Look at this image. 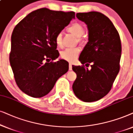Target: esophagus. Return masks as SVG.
<instances>
[{
    "label": "esophagus",
    "instance_id": "34e87169",
    "mask_svg": "<svg viewBox=\"0 0 133 133\" xmlns=\"http://www.w3.org/2000/svg\"><path fill=\"white\" fill-rule=\"evenodd\" d=\"M69 70H72V65L71 63H69Z\"/></svg>",
    "mask_w": 133,
    "mask_h": 133
}]
</instances>
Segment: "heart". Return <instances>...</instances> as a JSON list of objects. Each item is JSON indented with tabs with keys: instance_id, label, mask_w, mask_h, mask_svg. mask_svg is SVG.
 Listing matches in <instances>:
<instances>
[{
	"instance_id": "obj_1",
	"label": "heart",
	"mask_w": 133,
	"mask_h": 133,
	"mask_svg": "<svg viewBox=\"0 0 133 133\" xmlns=\"http://www.w3.org/2000/svg\"><path fill=\"white\" fill-rule=\"evenodd\" d=\"M69 32L75 35L78 38V41L79 43L83 44L85 42L84 39L82 38V36L84 33V30L80 24L75 23L71 25L68 28ZM55 43L58 47H61L63 46V35L61 33H58L55 37ZM80 52V49L78 47L69 48L65 49L61 53V57L63 59L66 61L73 62L77 59Z\"/></svg>"
}]
</instances>
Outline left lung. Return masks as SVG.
Instances as JSON below:
<instances>
[{"mask_svg": "<svg viewBox=\"0 0 133 133\" xmlns=\"http://www.w3.org/2000/svg\"><path fill=\"white\" fill-rule=\"evenodd\" d=\"M76 16L84 22L89 30V41L79 60L82 65H72L77 78L74 92L85 102L100 100L111 91L120 70L122 54L120 38L108 17L97 11L78 13ZM91 64V69L85 68Z\"/></svg>", "mask_w": 133, "mask_h": 133, "instance_id": "obj_1", "label": "left lung"}]
</instances>
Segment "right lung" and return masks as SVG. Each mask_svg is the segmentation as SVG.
I'll list each match as a JSON object with an SVG mask.
<instances>
[{"label":"right lung","instance_id":"add662e5","mask_svg":"<svg viewBox=\"0 0 133 133\" xmlns=\"http://www.w3.org/2000/svg\"><path fill=\"white\" fill-rule=\"evenodd\" d=\"M75 12L42 8L28 14L14 28L10 63L19 89L35 98L45 96L69 70L59 55L55 37L75 18ZM51 61V62L50 61Z\"/></svg>","mask_w":133,"mask_h":133}]
</instances>
